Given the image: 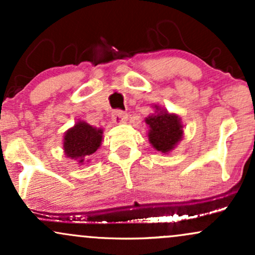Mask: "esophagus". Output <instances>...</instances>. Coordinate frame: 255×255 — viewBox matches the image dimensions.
<instances>
[{
    "label": "esophagus",
    "instance_id": "esophagus-1",
    "mask_svg": "<svg viewBox=\"0 0 255 255\" xmlns=\"http://www.w3.org/2000/svg\"><path fill=\"white\" fill-rule=\"evenodd\" d=\"M127 121V114L124 113L121 110H115L113 113V122L116 125L125 124Z\"/></svg>",
    "mask_w": 255,
    "mask_h": 255
}]
</instances>
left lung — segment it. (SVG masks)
I'll return each instance as SVG.
<instances>
[{
    "instance_id": "1",
    "label": "left lung",
    "mask_w": 255,
    "mask_h": 255,
    "mask_svg": "<svg viewBox=\"0 0 255 255\" xmlns=\"http://www.w3.org/2000/svg\"><path fill=\"white\" fill-rule=\"evenodd\" d=\"M154 114L145 119L148 126V141L154 150L169 153L183 137V125L177 114L169 113L159 105H154Z\"/></svg>"
}]
</instances>
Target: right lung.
Segmentation results:
<instances>
[{
    "mask_svg": "<svg viewBox=\"0 0 255 255\" xmlns=\"http://www.w3.org/2000/svg\"><path fill=\"white\" fill-rule=\"evenodd\" d=\"M103 129L93 127L87 122L79 121L64 133L63 150L67 157L83 165L90 162V157L101 147Z\"/></svg>",
    "mask_w": 255,
    "mask_h": 255,
    "instance_id": "1",
    "label": "right lung"
}]
</instances>
